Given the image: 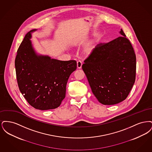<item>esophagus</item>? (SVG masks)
Masks as SVG:
<instances>
[{"label":"esophagus","mask_w":152,"mask_h":152,"mask_svg":"<svg viewBox=\"0 0 152 152\" xmlns=\"http://www.w3.org/2000/svg\"><path fill=\"white\" fill-rule=\"evenodd\" d=\"M82 63L80 61H78L77 62V69H81L82 67Z\"/></svg>","instance_id":"obj_1"}]
</instances>
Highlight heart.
Segmentation results:
<instances>
[{
	"mask_svg": "<svg viewBox=\"0 0 152 152\" xmlns=\"http://www.w3.org/2000/svg\"><path fill=\"white\" fill-rule=\"evenodd\" d=\"M79 44V42L75 43V45H77ZM98 42L96 39H92L90 40L81 49V54L86 57H89L91 56L94 52L97 47Z\"/></svg>",
	"mask_w": 152,
	"mask_h": 152,
	"instance_id": "b5f03b06",
	"label": "heart"
}]
</instances>
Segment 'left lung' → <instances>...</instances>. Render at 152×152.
Here are the masks:
<instances>
[{"mask_svg": "<svg viewBox=\"0 0 152 152\" xmlns=\"http://www.w3.org/2000/svg\"><path fill=\"white\" fill-rule=\"evenodd\" d=\"M120 34L108 43L98 44L82 65L93 94L104 105L125 100L136 79L134 51L123 29Z\"/></svg>", "mask_w": 152, "mask_h": 152, "instance_id": "left-lung-1", "label": "left lung"}]
</instances>
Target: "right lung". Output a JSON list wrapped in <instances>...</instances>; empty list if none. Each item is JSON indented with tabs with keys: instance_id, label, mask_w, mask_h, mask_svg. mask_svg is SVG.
Wrapping results in <instances>:
<instances>
[{
	"instance_id": "obj_1",
	"label": "right lung",
	"mask_w": 152,
	"mask_h": 152,
	"mask_svg": "<svg viewBox=\"0 0 152 152\" xmlns=\"http://www.w3.org/2000/svg\"><path fill=\"white\" fill-rule=\"evenodd\" d=\"M32 29L24 37L15 61L19 89L29 104L36 109L58 107L65 98L66 86L76 69L75 60L60 61L39 55L33 47Z\"/></svg>"
}]
</instances>
